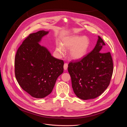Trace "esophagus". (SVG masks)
<instances>
[{
    "label": "esophagus",
    "instance_id": "esophagus-1",
    "mask_svg": "<svg viewBox=\"0 0 127 127\" xmlns=\"http://www.w3.org/2000/svg\"><path fill=\"white\" fill-rule=\"evenodd\" d=\"M67 68H68V64L66 63L64 64V69L65 70H66L67 69Z\"/></svg>",
    "mask_w": 127,
    "mask_h": 127
}]
</instances>
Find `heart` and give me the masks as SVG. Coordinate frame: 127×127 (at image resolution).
I'll list each match as a JSON object with an SVG mask.
<instances>
[{
  "label": "heart",
  "instance_id": "obj_1",
  "mask_svg": "<svg viewBox=\"0 0 127 127\" xmlns=\"http://www.w3.org/2000/svg\"><path fill=\"white\" fill-rule=\"evenodd\" d=\"M89 42L87 38L81 36L74 35L65 38L63 41V46L59 44L56 50L60 55H63L65 50H70L69 56L73 60L82 58L87 52Z\"/></svg>",
  "mask_w": 127,
  "mask_h": 127
}]
</instances>
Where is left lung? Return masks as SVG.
I'll use <instances>...</instances> for the list:
<instances>
[{
  "label": "left lung",
  "mask_w": 127,
  "mask_h": 127,
  "mask_svg": "<svg viewBox=\"0 0 127 127\" xmlns=\"http://www.w3.org/2000/svg\"><path fill=\"white\" fill-rule=\"evenodd\" d=\"M105 43L98 36L94 50L79 61L68 64V71L76 95L87 100L101 95L109 85L113 72L111 53L106 51Z\"/></svg>",
  "instance_id": "8db88e82"
}]
</instances>
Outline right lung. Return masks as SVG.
Returning a JSON list of instances; mask_svg holds the SVG:
<instances>
[{
  "instance_id": "add662e5",
  "label": "right lung",
  "mask_w": 127,
  "mask_h": 127,
  "mask_svg": "<svg viewBox=\"0 0 127 127\" xmlns=\"http://www.w3.org/2000/svg\"><path fill=\"white\" fill-rule=\"evenodd\" d=\"M48 32L30 34L18 48L14 60V73L22 88L32 96L44 98L52 91L64 70V61L53 57L39 42Z\"/></svg>"
}]
</instances>
